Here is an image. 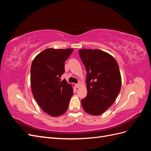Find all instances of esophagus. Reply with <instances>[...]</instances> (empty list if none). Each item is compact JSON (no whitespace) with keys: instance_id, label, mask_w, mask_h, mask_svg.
<instances>
[{"instance_id":"obj_1","label":"esophagus","mask_w":151,"mask_h":151,"mask_svg":"<svg viewBox=\"0 0 151 151\" xmlns=\"http://www.w3.org/2000/svg\"><path fill=\"white\" fill-rule=\"evenodd\" d=\"M76 88H79V87L81 86V84L80 83H78V84H76Z\"/></svg>"}]
</instances>
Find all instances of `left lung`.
I'll return each mask as SVG.
<instances>
[{
    "mask_svg": "<svg viewBox=\"0 0 151 151\" xmlns=\"http://www.w3.org/2000/svg\"><path fill=\"white\" fill-rule=\"evenodd\" d=\"M79 56L87 72L88 94L81 100L84 111L103 113L115 102L122 86L119 66L110 54L98 49H81Z\"/></svg>",
    "mask_w": 151,
    "mask_h": 151,
    "instance_id": "obj_1",
    "label": "left lung"
}]
</instances>
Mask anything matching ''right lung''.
Segmentation results:
<instances>
[{
  "mask_svg": "<svg viewBox=\"0 0 151 151\" xmlns=\"http://www.w3.org/2000/svg\"><path fill=\"white\" fill-rule=\"evenodd\" d=\"M73 51L47 48L32 62L30 81L33 96L43 111L53 117L66 112L74 93L72 84L60 79L65 72L64 62Z\"/></svg>",
  "mask_w": 151,
  "mask_h": 151,
  "instance_id": "add662e5",
  "label": "right lung"
}]
</instances>
